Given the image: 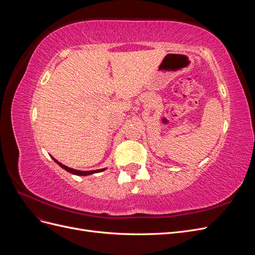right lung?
<instances>
[{
    "mask_svg": "<svg viewBox=\"0 0 255 255\" xmlns=\"http://www.w3.org/2000/svg\"><path fill=\"white\" fill-rule=\"evenodd\" d=\"M52 158H53V160L55 161V163L58 165V166H60L61 168L63 169H65V170L67 171V172H70V173H72V174H75V175H89V174H94V173H98V172H102V171H104V170H106V168H103V169H97V170H89V171H82V170H76V169H73V168H69V167H67V166H65V165H63L61 163H59V161L57 160V159H55L54 158L53 156H51Z\"/></svg>",
    "mask_w": 255,
    "mask_h": 255,
    "instance_id": "right-lung-1",
    "label": "right lung"
}]
</instances>
